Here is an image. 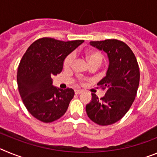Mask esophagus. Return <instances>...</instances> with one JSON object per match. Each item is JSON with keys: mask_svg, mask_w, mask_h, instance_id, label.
<instances>
[{"mask_svg": "<svg viewBox=\"0 0 157 157\" xmlns=\"http://www.w3.org/2000/svg\"><path fill=\"white\" fill-rule=\"evenodd\" d=\"M82 92H83V91L82 90H75V94H82Z\"/></svg>", "mask_w": 157, "mask_h": 157, "instance_id": "34e87169", "label": "esophagus"}]
</instances>
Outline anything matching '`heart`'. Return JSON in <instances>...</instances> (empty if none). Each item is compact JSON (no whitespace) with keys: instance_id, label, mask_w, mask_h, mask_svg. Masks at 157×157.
<instances>
[{"instance_id":"1","label":"heart","mask_w":157,"mask_h":157,"mask_svg":"<svg viewBox=\"0 0 157 157\" xmlns=\"http://www.w3.org/2000/svg\"><path fill=\"white\" fill-rule=\"evenodd\" d=\"M86 57L87 60H88L90 64H94V63H95V64H98V66L102 63L104 59L103 54L101 53V52H98V51H89L86 54ZM73 60H74V55L72 53L67 55L65 57L64 60H63V67L65 69L71 68L72 66ZM82 83L83 84V82H82Z\"/></svg>"}]
</instances>
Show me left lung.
<instances>
[{"instance_id": "left-lung-1", "label": "left lung", "mask_w": 157, "mask_h": 157, "mask_svg": "<svg viewBox=\"0 0 157 157\" xmlns=\"http://www.w3.org/2000/svg\"><path fill=\"white\" fill-rule=\"evenodd\" d=\"M92 46L108 54L109 68L106 76L98 85L107 92L101 99L92 94L86 105L88 117L101 126L111 125L121 120L135 99L140 80L138 61L130 47L116 39L90 41Z\"/></svg>"}]
</instances>
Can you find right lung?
Here are the masks:
<instances>
[{
	"mask_svg": "<svg viewBox=\"0 0 157 157\" xmlns=\"http://www.w3.org/2000/svg\"><path fill=\"white\" fill-rule=\"evenodd\" d=\"M83 41L42 37L23 55L18 67V88L25 107L37 120L51 123L66 112L75 91L53 86L52 77L62 71L65 57Z\"/></svg>",
	"mask_w": 157,
	"mask_h": 157,
	"instance_id": "obj_1",
	"label": "right lung"
}]
</instances>
